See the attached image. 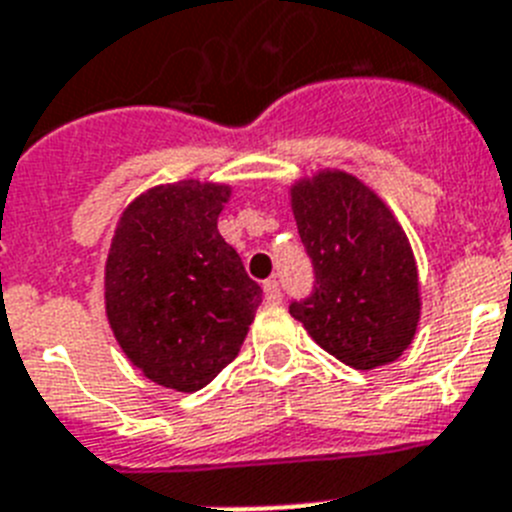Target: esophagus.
Returning a JSON list of instances; mask_svg holds the SVG:
<instances>
[{
  "label": "esophagus",
  "mask_w": 512,
  "mask_h": 512,
  "mask_svg": "<svg viewBox=\"0 0 512 512\" xmlns=\"http://www.w3.org/2000/svg\"><path fill=\"white\" fill-rule=\"evenodd\" d=\"M265 301H270V304H278V301L283 299V291H281V283L275 281V278H270V281H265Z\"/></svg>",
  "instance_id": "obj_1"
}]
</instances>
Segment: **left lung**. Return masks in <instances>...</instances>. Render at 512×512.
<instances>
[{
    "instance_id": "obj_1",
    "label": "left lung",
    "mask_w": 512,
    "mask_h": 512,
    "mask_svg": "<svg viewBox=\"0 0 512 512\" xmlns=\"http://www.w3.org/2000/svg\"><path fill=\"white\" fill-rule=\"evenodd\" d=\"M314 291L288 311L314 342L358 371L407 350L420 319L410 242L379 195L348 172H319L291 190Z\"/></svg>"
}]
</instances>
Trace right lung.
I'll return each mask as SVG.
<instances>
[{"instance_id": "add662e5", "label": "right lung", "mask_w": 512, "mask_h": 512, "mask_svg": "<svg viewBox=\"0 0 512 512\" xmlns=\"http://www.w3.org/2000/svg\"><path fill=\"white\" fill-rule=\"evenodd\" d=\"M226 185L182 180L123 211L105 309L115 340L146 379L177 391L211 384L237 358L262 304L242 257L219 234Z\"/></svg>"}]
</instances>
